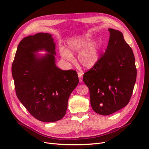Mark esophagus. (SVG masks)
I'll return each mask as SVG.
<instances>
[{"label": "esophagus", "instance_id": "34e87169", "mask_svg": "<svg viewBox=\"0 0 149 149\" xmlns=\"http://www.w3.org/2000/svg\"><path fill=\"white\" fill-rule=\"evenodd\" d=\"M78 76L79 78V81H80V83L83 82V74L81 72H78Z\"/></svg>", "mask_w": 149, "mask_h": 149}]
</instances>
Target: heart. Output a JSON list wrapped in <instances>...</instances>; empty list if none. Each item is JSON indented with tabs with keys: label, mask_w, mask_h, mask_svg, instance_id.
I'll return each instance as SVG.
<instances>
[{
	"label": "heart",
	"mask_w": 149,
	"mask_h": 149,
	"mask_svg": "<svg viewBox=\"0 0 149 149\" xmlns=\"http://www.w3.org/2000/svg\"><path fill=\"white\" fill-rule=\"evenodd\" d=\"M92 40V36L85 35L73 38L68 42V48H62L61 55L65 61H72V54L78 53V62L84 69H91L96 65L100 58L101 43Z\"/></svg>",
	"instance_id": "b5f03b06"
}]
</instances>
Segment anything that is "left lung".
I'll use <instances>...</instances> for the list:
<instances>
[{"mask_svg":"<svg viewBox=\"0 0 149 149\" xmlns=\"http://www.w3.org/2000/svg\"><path fill=\"white\" fill-rule=\"evenodd\" d=\"M110 39L96 65L84 73L93 111L107 116L118 111L130 101L136 81V69L132 48L119 31L108 29Z\"/></svg>","mask_w":149,"mask_h":149,"instance_id":"left-lung-1","label":"left lung"}]
</instances>
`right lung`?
Masks as SVG:
<instances>
[{
    "mask_svg": "<svg viewBox=\"0 0 149 149\" xmlns=\"http://www.w3.org/2000/svg\"><path fill=\"white\" fill-rule=\"evenodd\" d=\"M41 51L47 53H36ZM55 55L52 35L38 33L19 43L12 65L18 99L30 114L44 122L62 119L69 97L79 83L75 71L56 66Z\"/></svg>",
    "mask_w": 149,
    "mask_h": 149,
    "instance_id": "obj_1",
    "label": "right lung"
}]
</instances>
